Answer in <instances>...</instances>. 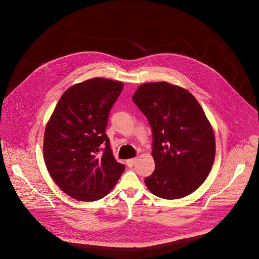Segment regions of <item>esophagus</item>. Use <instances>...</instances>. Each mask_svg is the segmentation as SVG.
I'll use <instances>...</instances> for the list:
<instances>
[{"label": "esophagus", "instance_id": "obj_1", "mask_svg": "<svg viewBox=\"0 0 259 259\" xmlns=\"http://www.w3.org/2000/svg\"><path fill=\"white\" fill-rule=\"evenodd\" d=\"M136 161H137V157H134V158H131V159L126 160V164H127L128 167H133L134 164L136 163Z\"/></svg>", "mask_w": 259, "mask_h": 259}]
</instances>
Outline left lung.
Returning <instances> with one entry per match:
<instances>
[{"instance_id":"obj_1","label":"left lung","mask_w":259,"mask_h":259,"mask_svg":"<svg viewBox=\"0 0 259 259\" xmlns=\"http://www.w3.org/2000/svg\"><path fill=\"white\" fill-rule=\"evenodd\" d=\"M132 99L153 134L155 170L145 180L148 190L169 200L191 194L209 176L215 156L214 132L199 102L167 81L143 83Z\"/></svg>"}]
</instances>
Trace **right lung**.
<instances>
[{
    "label": "right lung",
    "instance_id": "obj_1",
    "mask_svg": "<svg viewBox=\"0 0 259 259\" xmlns=\"http://www.w3.org/2000/svg\"><path fill=\"white\" fill-rule=\"evenodd\" d=\"M123 83L94 77L69 87L58 101L44 135V159L62 191L78 201H96L114 187L125 166L115 160L105 133ZM106 148L98 155L100 146Z\"/></svg>",
    "mask_w": 259,
    "mask_h": 259
}]
</instances>
